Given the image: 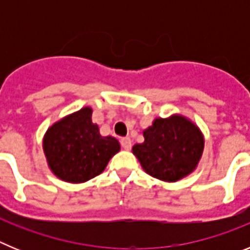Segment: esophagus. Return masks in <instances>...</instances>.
Returning <instances> with one entry per match:
<instances>
[{"instance_id": "34e87169", "label": "esophagus", "mask_w": 250, "mask_h": 250, "mask_svg": "<svg viewBox=\"0 0 250 250\" xmlns=\"http://www.w3.org/2000/svg\"><path fill=\"white\" fill-rule=\"evenodd\" d=\"M121 146L124 147L125 150H130L131 149V139L130 138H123L120 140Z\"/></svg>"}]
</instances>
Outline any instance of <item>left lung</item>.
Segmentation results:
<instances>
[{"instance_id": "left-lung-1", "label": "left lung", "mask_w": 250, "mask_h": 250, "mask_svg": "<svg viewBox=\"0 0 250 250\" xmlns=\"http://www.w3.org/2000/svg\"><path fill=\"white\" fill-rule=\"evenodd\" d=\"M145 141L132 147L143 169L164 182H176L190 174L202 158L204 139L183 116L155 119L144 131Z\"/></svg>"}]
</instances>
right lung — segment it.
Here are the masks:
<instances>
[{
	"mask_svg": "<svg viewBox=\"0 0 250 250\" xmlns=\"http://www.w3.org/2000/svg\"><path fill=\"white\" fill-rule=\"evenodd\" d=\"M91 114L90 107H83L46 132L43 151L51 170L63 182L83 183L95 178L120 150L116 139L100 135Z\"/></svg>",
	"mask_w": 250,
	"mask_h": 250,
	"instance_id": "add662e5",
	"label": "right lung"
}]
</instances>
